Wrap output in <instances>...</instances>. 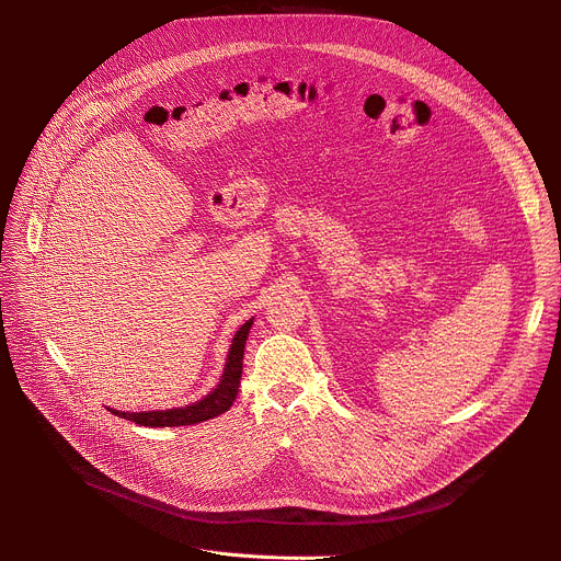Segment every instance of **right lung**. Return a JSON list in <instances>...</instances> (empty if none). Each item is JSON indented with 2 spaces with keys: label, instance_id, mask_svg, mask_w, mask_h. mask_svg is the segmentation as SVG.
<instances>
[{
  "label": "right lung",
  "instance_id": "right-lung-1",
  "mask_svg": "<svg viewBox=\"0 0 561 561\" xmlns=\"http://www.w3.org/2000/svg\"><path fill=\"white\" fill-rule=\"evenodd\" d=\"M251 324H253V319H249V322L237 331V335L230 344V351H228V362H226L219 386L210 394L199 399V402L184 407V409L148 411V413L146 411L144 413H122V411H113V409H108V411L122 420L135 422L139 426H150V428L191 426V424H199V422H206V420H213V417L226 413L232 407V402L237 399V392H239V379H242V364H244V346L249 340Z\"/></svg>",
  "mask_w": 561,
  "mask_h": 561
}]
</instances>
